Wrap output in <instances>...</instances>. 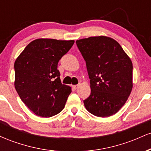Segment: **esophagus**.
I'll use <instances>...</instances> for the list:
<instances>
[{"label": "esophagus", "mask_w": 151, "mask_h": 151, "mask_svg": "<svg viewBox=\"0 0 151 151\" xmlns=\"http://www.w3.org/2000/svg\"><path fill=\"white\" fill-rule=\"evenodd\" d=\"M72 87H73L74 89H77L79 87V84H77V85H74L73 86H72Z\"/></svg>", "instance_id": "esophagus-1"}]
</instances>
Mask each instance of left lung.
I'll return each instance as SVG.
<instances>
[{
  "label": "left lung",
  "mask_w": 151,
  "mask_h": 151,
  "mask_svg": "<svg viewBox=\"0 0 151 151\" xmlns=\"http://www.w3.org/2000/svg\"><path fill=\"white\" fill-rule=\"evenodd\" d=\"M86 62L91 94L84 100L88 111L99 117L116 114L133 88V64L119 42L100 35L76 41Z\"/></svg>",
  "instance_id": "obj_1"
}]
</instances>
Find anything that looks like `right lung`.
Segmentation results:
<instances>
[{
	"label": "right lung",
	"mask_w": 151,
	"mask_h": 151,
	"mask_svg": "<svg viewBox=\"0 0 151 151\" xmlns=\"http://www.w3.org/2000/svg\"><path fill=\"white\" fill-rule=\"evenodd\" d=\"M74 40L40 38L29 43L15 62V88L23 103L35 114L51 117L62 111L70 86L61 83L59 60Z\"/></svg>",
	"instance_id": "right-lung-1"
}]
</instances>
